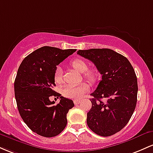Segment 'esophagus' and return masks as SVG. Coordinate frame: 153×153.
I'll use <instances>...</instances> for the list:
<instances>
[{
	"label": "esophagus",
	"mask_w": 153,
	"mask_h": 153,
	"mask_svg": "<svg viewBox=\"0 0 153 153\" xmlns=\"http://www.w3.org/2000/svg\"><path fill=\"white\" fill-rule=\"evenodd\" d=\"M73 102H74L75 105H78V104H79V103H80V100H74V101H73Z\"/></svg>",
	"instance_id": "esophagus-1"
}]
</instances>
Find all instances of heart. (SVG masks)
Returning <instances> with one entry per match:
<instances>
[{"label": "heart", "instance_id": "heart-1", "mask_svg": "<svg viewBox=\"0 0 153 153\" xmlns=\"http://www.w3.org/2000/svg\"><path fill=\"white\" fill-rule=\"evenodd\" d=\"M71 65L73 68L79 72L82 73L83 78L90 82H94L97 80L99 78V73L94 69L88 70V65L85 60L82 59H74L71 62ZM54 81L55 83L60 84L62 81V71L59 67H57L54 71ZM89 91L88 85L86 84H80L78 85H68L63 87L61 90V94L64 97L71 99H79L82 98L88 91Z\"/></svg>", "mask_w": 153, "mask_h": 153}]
</instances>
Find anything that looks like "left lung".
Masks as SVG:
<instances>
[{
    "mask_svg": "<svg viewBox=\"0 0 153 153\" xmlns=\"http://www.w3.org/2000/svg\"><path fill=\"white\" fill-rule=\"evenodd\" d=\"M77 54L94 62L102 75L91 94L94 98L90 99L88 126L100 136L114 134L127 125L136 107L138 86L134 68L127 58L110 49L78 50Z\"/></svg>",
    "mask_w": 153,
    "mask_h": 153,
    "instance_id": "8db88e82",
    "label": "left lung"
}]
</instances>
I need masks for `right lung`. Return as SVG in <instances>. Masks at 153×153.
<instances>
[{"label": "right lung", "mask_w": 153, "mask_h": 153, "mask_svg": "<svg viewBox=\"0 0 153 153\" xmlns=\"http://www.w3.org/2000/svg\"><path fill=\"white\" fill-rule=\"evenodd\" d=\"M75 51L45 46L29 54L19 66L14 82L17 107L25 124L39 135L55 137L66 127L67 114L74 103L52 89L54 74L57 65ZM52 95L61 99L57 105L49 101Z\"/></svg>", "instance_id": "add662e5"}]
</instances>
